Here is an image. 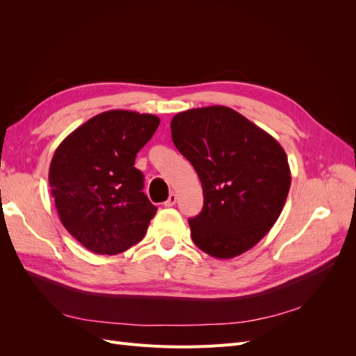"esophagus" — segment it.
Instances as JSON below:
<instances>
[{
	"instance_id": "esophagus-1",
	"label": "esophagus",
	"mask_w": 356,
	"mask_h": 356,
	"mask_svg": "<svg viewBox=\"0 0 356 356\" xmlns=\"http://www.w3.org/2000/svg\"><path fill=\"white\" fill-rule=\"evenodd\" d=\"M175 203H177V195H175L174 191H172L170 195H169V197H168V200L165 202V207H166V208H170V207H174Z\"/></svg>"
}]
</instances>
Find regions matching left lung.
Wrapping results in <instances>:
<instances>
[{
	"label": "left lung",
	"mask_w": 356,
	"mask_h": 356,
	"mask_svg": "<svg viewBox=\"0 0 356 356\" xmlns=\"http://www.w3.org/2000/svg\"><path fill=\"white\" fill-rule=\"evenodd\" d=\"M170 132L202 182V212L188 220L193 242L218 260L251 250L284 209L291 186L285 149L222 105L175 114Z\"/></svg>",
	"instance_id": "1"
}]
</instances>
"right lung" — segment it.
<instances>
[{
	"mask_svg": "<svg viewBox=\"0 0 356 356\" xmlns=\"http://www.w3.org/2000/svg\"><path fill=\"white\" fill-rule=\"evenodd\" d=\"M159 123L153 114L105 111L75 129L53 154L49 184L60 222L89 251L120 254L145 236L157 208L134 165Z\"/></svg>",
	"mask_w": 356,
	"mask_h": 356,
	"instance_id": "obj_1",
	"label": "right lung"
}]
</instances>
